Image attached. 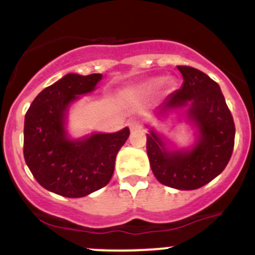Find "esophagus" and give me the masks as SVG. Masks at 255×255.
<instances>
[{
  "label": "esophagus",
  "mask_w": 255,
  "mask_h": 255,
  "mask_svg": "<svg viewBox=\"0 0 255 255\" xmlns=\"http://www.w3.org/2000/svg\"><path fill=\"white\" fill-rule=\"evenodd\" d=\"M129 126H130V130H131V131H134V130H136V129H139V123L136 120H131L129 123Z\"/></svg>",
  "instance_id": "obj_1"
}]
</instances>
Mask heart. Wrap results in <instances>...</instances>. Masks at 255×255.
<instances>
[{
    "instance_id": "1",
    "label": "heart",
    "mask_w": 255,
    "mask_h": 255,
    "mask_svg": "<svg viewBox=\"0 0 255 255\" xmlns=\"http://www.w3.org/2000/svg\"><path fill=\"white\" fill-rule=\"evenodd\" d=\"M164 83V78L157 76V78H152L149 80H145L144 83L139 84L138 87L135 88V92L139 94H149L152 92L157 91L159 87Z\"/></svg>"
}]
</instances>
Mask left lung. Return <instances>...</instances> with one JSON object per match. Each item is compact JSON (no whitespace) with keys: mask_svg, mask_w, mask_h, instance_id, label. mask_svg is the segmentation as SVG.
<instances>
[{"mask_svg":"<svg viewBox=\"0 0 255 255\" xmlns=\"http://www.w3.org/2000/svg\"><path fill=\"white\" fill-rule=\"evenodd\" d=\"M184 83L153 115L158 120L177 112L194 129V141L177 147L154 128L147 134L150 168L161 184L177 190H194L217 177L234 149L235 125L220 85L200 70L177 66Z\"/></svg>","mask_w":255,"mask_h":255,"instance_id":"left-lung-1","label":"left lung"}]
</instances>
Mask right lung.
Listing matches in <instances>:
<instances>
[{"label":"right lung","instance_id":"right-lung-1","mask_svg":"<svg viewBox=\"0 0 255 255\" xmlns=\"http://www.w3.org/2000/svg\"><path fill=\"white\" fill-rule=\"evenodd\" d=\"M102 74L70 73L40 92L24 123V158L39 185L66 198H82L106 186L117 152L130 134L91 132L73 138L67 131L70 107L96 91Z\"/></svg>","mask_w":255,"mask_h":255}]
</instances>
